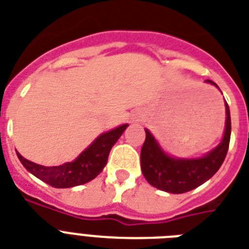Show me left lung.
<instances>
[{"label":"left lung","instance_id":"obj_1","mask_svg":"<svg viewBox=\"0 0 249 249\" xmlns=\"http://www.w3.org/2000/svg\"><path fill=\"white\" fill-rule=\"evenodd\" d=\"M206 83L217 86L206 80ZM227 123L221 143L200 159H174L163 153L151 133L145 129L146 137L141 147V170L151 186L170 194H184L201 186L216 173L227 157L231 142V112L225 102Z\"/></svg>","mask_w":249,"mask_h":249}]
</instances>
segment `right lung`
Segmentation results:
<instances>
[{
  "instance_id": "right-lung-1",
  "label": "right lung",
  "mask_w": 249,
  "mask_h": 249,
  "mask_svg": "<svg viewBox=\"0 0 249 249\" xmlns=\"http://www.w3.org/2000/svg\"><path fill=\"white\" fill-rule=\"evenodd\" d=\"M127 126L128 124H123L109 132L100 135L72 163H66L58 166H44L22 158L18 153V158L26 170L54 188L80 186L88 183L102 173L108 160L110 149L117 142V140L120 139Z\"/></svg>"
}]
</instances>
